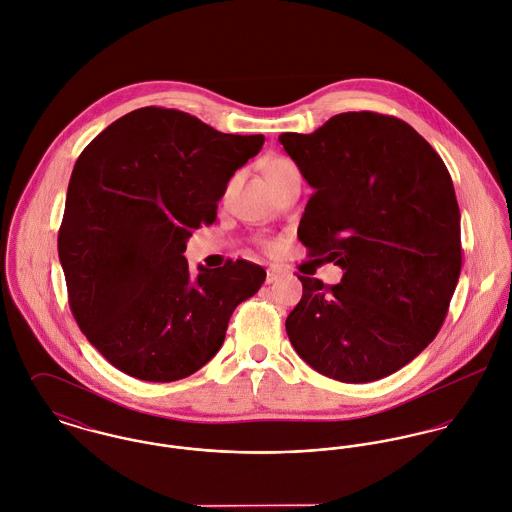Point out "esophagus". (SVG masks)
Here are the masks:
<instances>
[{"mask_svg":"<svg viewBox=\"0 0 512 512\" xmlns=\"http://www.w3.org/2000/svg\"><path fill=\"white\" fill-rule=\"evenodd\" d=\"M279 275H281V273H279V269H275V267H269V269H267V279H265V283H275V281L279 279Z\"/></svg>","mask_w":512,"mask_h":512,"instance_id":"esophagus-1","label":"esophagus"}]
</instances>
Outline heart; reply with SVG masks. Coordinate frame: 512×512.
<instances>
[{"mask_svg":"<svg viewBox=\"0 0 512 512\" xmlns=\"http://www.w3.org/2000/svg\"><path fill=\"white\" fill-rule=\"evenodd\" d=\"M286 165H292V163H288V161H284V159H279V161H273L267 171H273V169H279V167H286Z\"/></svg>","mask_w":512,"mask_h":512,"instance_id":"1","label":"heart"}]
</instances>
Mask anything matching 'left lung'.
<instances>
[{"label": "left lung", "mask_w": 512, "mask_h": 512, "mask_svg": "<svg viewBox=\"0 0 512 512\" xmlns=\"http://www.w3.org/2000/svg\"><path fill=\"white\" fill-rule=\"evenodd\" d=\"M314 188L298 239L340 284L298 277L286 318L296 353L341 383L410 363L440 332L461 271L459 206L440 155L393 115L347 112L314 133H283Z\"/></svg>", "instance_id": "8db88e82"}]
</instances>
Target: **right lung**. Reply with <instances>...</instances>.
I'll use <instances>...</instances> for the list:
<instances>
[{"mask_svg": "<svg viewBox=\"0 0 512 512\" xmlns=\"http://www.w3.org/2000/svg\"><path fill=\"white\" fill-rule=\"evenodd\" d=\"M263 143L149 106L119 117L78 157L58 257L80 330L119 371L151 383L196 373L220 351L235 306L265 283L255 263L192 275L182 255Z\"/></svg>", "mask_w": 512, "mask_h": 512, "instance_id": "right-lung-1", "label": "right lung"}]
</instances>
